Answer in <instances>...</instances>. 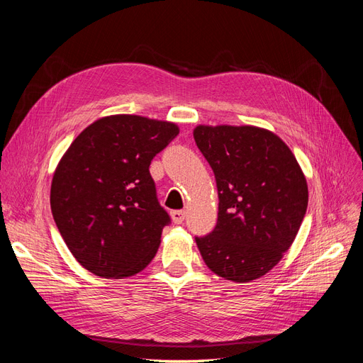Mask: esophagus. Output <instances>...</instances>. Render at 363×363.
I'll return each mask as SVG.
<instances>
[{
    "instance_id": "34e87169",
    "label": "esophagus",
    "mask_w": 363,
    "mask_h": 363,
    "mask_svg": "<svg viewBox=\"0 0 363 363\" xmlns=\"http://www.w3.org/2000/svg\"><path fill=\"white\" fill-rule=\"evenodd\" d=\"M171 218L175 224H182L186 218V212L184 211H172Z\"/></svg>"
}]
</instances>
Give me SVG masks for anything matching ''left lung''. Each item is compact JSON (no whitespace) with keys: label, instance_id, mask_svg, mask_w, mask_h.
Listing matches in <instances>:
<instances>
[{"label":"left lung","instance_id":"left-lung-1","mask_svg":"<svg viewBox=\"0 0 363 363\" xmlns=\"http://www.w3.org/2000/svg\"><path fill=\"white\" fill-rule=\"evenodd\" d=\"M194 139L213 169L218 223L195 238L208 269L236 283L265 276L298 233L309 192L289 147L255 125H196Z\"/></svg>","mask_w":363,"mask_h":363}]
</instances>
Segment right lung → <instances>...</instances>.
Wrapping results in <instances>:
<instances>
[{
  "label": "right lung",
  "mask_w": 363,
  "mask_h": 363,
  "mask_svg": "<svg viewBox=\"0 0 363 363\" xmlns=\"http://www.w3.org/2000/svg\"><path fill=\"white\" fill-rule=\"evenodd\" d=\"M169 121L139 115L96 119L74 139L51 182V212L72 256L104 279L140 272L156 256L169 215L150 163L179 135Z\"/></svg>",
  "instance_id": "1"
}]
</instances>
